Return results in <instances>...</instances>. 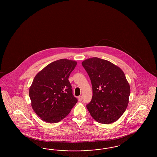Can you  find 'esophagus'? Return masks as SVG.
<instances>
[{
  "label": "esophagus",
  "mask_w": 157,
  "mask_h": 157,
  "mask_svg": "<svg viewBox=\"0 0 157 157\" xmlns=\"http://www.w3.org/2000/svg\"><path fill=\"white\" fill-rule=\"evenodd\" d=\"M78 98V100H79V101H82V99H83V98H82V95L79 96Z\"/></svg>",
  "instance_id": "obj_1"
}]
</instances>
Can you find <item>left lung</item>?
Here are the masks:
<instances>
[{
  "label": "left lung",
  "instance_id": "8db88e82",
  "mask_svg": "<svg viewBox=\"0 0 157 157\" xmlns=\"http://www.w3.org/2000/svg\"><path fill=\"white\" fill-rule=\"evenodd\" d=\"M82 64L90 77L93 97L86 105L92 117L109 124L123 115L128 104L130 86L122 70L98 57L86 59Z\"/></svg>",
  "mask_w": 157,
  "mask_h": 157
}]
</instances>
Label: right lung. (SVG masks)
I'll return each instance as SVG.
<instances>
[{
	"mask_svg": "<svg viewBox=\"0 0 157 157\" xmlns=\"http://www.w3.org/2000/svg\"><path fill=\"white\" fill-rule=\"evenodd\" d=\"M77 62L62 59L52 62L34 78L29 94L34 112L45 122L55 123L70 113L78 100L68 78Z\"/></svg>",
	"mask_w": 157,
	"mask_h": 157,
	"instance_id": "1",
	"label": "right lung"
}]
</instances>
